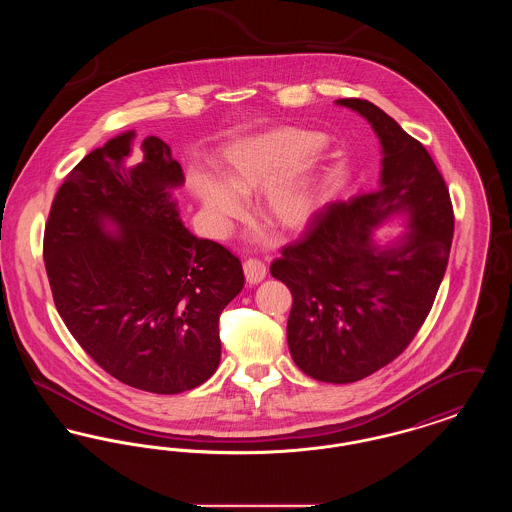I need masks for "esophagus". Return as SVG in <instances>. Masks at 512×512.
I'll use <instances>...</instances> for the list:
<instances>
[{"label": "esophagus", "instance_id": "1", "mask_svg": "<svg viewBox=\"0 0 512 512\" xmlns=\"http://www.w3.org/2000/svg\"><path fill=\"white\" fill-rule=\"evenodd\" d=\"M244 274L245 280L255 286V284H259V282L265 280L267 267H265V263L259 261V259H247L244 263Z\"/></svg>", "mask_w": 512, "mask_h": 512}]
</instances>
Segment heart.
I'll return each instance as SVG.
<instances>
[{
  "instance_id": "heart-1",
  "label": "heart",
  "mask_w": 512,
  "mask_h": 512,
  "mask_svg": "<svg viewBox=\"0 0 512 512\" xmlns=\"http://www.w3.org/2000/svg\"><path fill=\"white\" fill-rule=\"evenodd\" d=\"M324 140L311 130L280 126L247 136L224 151V182L205 172L190 176L213 236H226L244 217L242 197L265 188L261 213L284 230H297L317 217L326 203L328 178L322 169Z\"/></svg>"
}]
</instances>
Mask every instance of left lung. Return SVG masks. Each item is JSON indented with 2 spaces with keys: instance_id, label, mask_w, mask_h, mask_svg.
Returning <instances> with one entry per match:
<instances>
[{
  "instance_id": "left-lung-1",
  "label": "left lung",
  "mask_w": 512,
  "mask_h": 512,
  "mask_svg": "<svg viewBox=\"0 0 512 512\" xmlns=\"http://www.w3.org/2000/svg\"><path fill=\"white\" fill-rule=\"evenodd\" d=\"M370 122L382 146L374 192L324 205L282 247L270 274L292 292L288 347L307 376L351 384L399 357L428 317L453 242V205L426 147L366 99L336 101ZM407 214L410 232L378 246L371 232Z\"/></svg>"
}]
</instances>
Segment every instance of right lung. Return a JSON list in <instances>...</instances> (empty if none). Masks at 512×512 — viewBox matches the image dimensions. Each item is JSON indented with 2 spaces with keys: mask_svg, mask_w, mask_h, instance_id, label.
Returning <instances> with one entry per match:
<instances>
[{
  "mask_svg": "<svg viewBox=\"0 0 512 512\" xmlns=\"http://www.w3.org/2000/svg\"><path fill=\"white\" fill-rule=\"evenodd\" d=\"M134 136L111 138L69 172L51 203L44 263L80 347L122 384L172 395L219 368L220 313L244 270L182 224L172 190L184 172L161 138L147 136L142 161L126 165Z\"/></svg>",
  "mask_w": 512,
  "mask_h": 512,
  "instance_id": "obj_1",
  "label": "right lung"
}]
</instances>
